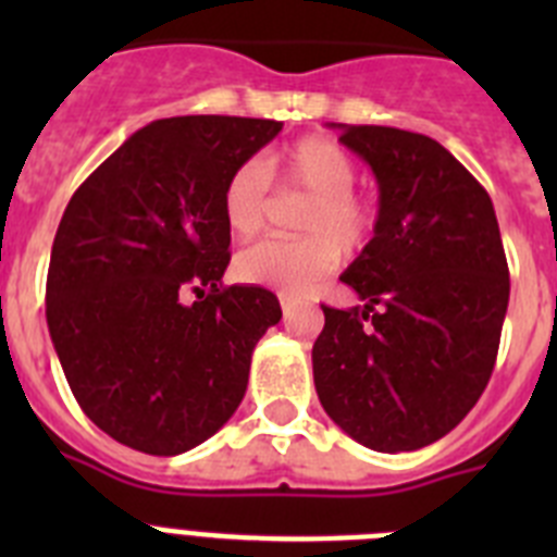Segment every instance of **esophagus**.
Here are the masks:
<instances>
[{
  "label": "esophagus",
  "mask_w": 557,
  "mask_h": 557,
  "mask_svg": "<svg viewBox=\"0 0 557 557\" xmlns=\"http://www.w3.org/2000/svg\"><path fill=\"white\" fill-rule=\"evenodd\" d=\"M278 301H282V309H284V314H287L289 309L295 307V298H289V295H278Z\"/></svg>",
  "instance_id": "34e87169"
}]
</instances>
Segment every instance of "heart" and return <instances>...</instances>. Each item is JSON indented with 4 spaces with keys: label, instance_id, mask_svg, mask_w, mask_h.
<instances>
[{
    "label": "heart",
    "instance_id": "heart-1",
    "mask_svg": "<svg viewBox=\"0 0 557 557\" xmlns=\"http://www.w3.org/2000/svg\"><path fill=\"white\" fill-rule=\"evenodd\" d=\"M284 191L312 195L301 211V239H268L236 256V275L248 284L304 295L337 268L343 250H359L373 234V209L354 191L357 164L323 136L295 141L270 159L245 161L223 189V220L239 239L264 228L273 209L270 182Z\"/></svg>",
    "mask_w": 557,
    "mask_h": 557
}]
</instances>
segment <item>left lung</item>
Wrapping results in <instances>:
<instances>
[{"mask_svg": "<svg viewBox=\"0 0 557 557\" xmlns=\"http://www.w3.org/2000/svg\"><path fill=\"white\" fill-rule=\"evenodd\" d=\"M371 166V243L339 282L362 307H323L314 391L373 451H416L469 416L494 371L510 275L488 191L421 133L332 125Z\"/></svg>", "mask_w": 557, "mask_h": 557, "instance_id": "1", "label": "left lung"}]
</instances>
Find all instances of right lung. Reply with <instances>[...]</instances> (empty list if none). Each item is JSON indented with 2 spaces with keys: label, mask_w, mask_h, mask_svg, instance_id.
<instances>
[{
  "label": "right lung",
  "mask_w": 557,
  "mask_h": 557,
  "mask_svg": "<svg viewBox=\"0 0 557 557\" xmlns=\"http://www.w3.org/2000/svg\"><path fill=\"white\" fill-rule=\"evenodd\" d=\"M278 131L248 116L156 120L63 211L49 337L83 412L131 449L172 457L214 435L243 401L256 343L282 321L270 289L223 284L225 181Z\"/></svg>",
  "instance_id": "1"
}]
</instances>
